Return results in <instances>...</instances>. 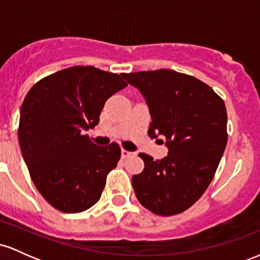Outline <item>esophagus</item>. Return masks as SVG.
<instances>
[{
  "label": "esophagus",
  "instance_id": "34e87169",
  "mask_svg": "<svg viewBox=\"0 0 260 260\" xmlns=\"http://www.w3.org/2000/svg\"><path fill=\"white\" fill-rule=\"evenodd\" d=\"M133 154L134 153H132V151H128V150H126V149H122V151H121V155L123 159H126V157L131 156V155H133Z\"/></svg>",
  "mask_w": 260,
  "mask_h": 260
}]
</instances>
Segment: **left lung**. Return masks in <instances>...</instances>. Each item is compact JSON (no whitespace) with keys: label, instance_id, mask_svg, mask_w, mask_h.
<instances>
[{"label":"left lung","instance_id":"8db88e82","mask_svg":"<svg viewBox=\"0 0 260 260\" xmlns=\"http://www.w3.org/2000/svg\"><path fill=\"white\" fill-rule=\"evenodd\" d=\"M122 76L147 101L149 136H164L169 148L161 160L139 154L144 170L132 177L137 198L156 215L180 214L207 190L221 160L228 144L225 103L202 80L172 70Z\"/></svg>","mask_w":260,"mask_h":260}]
</instances>
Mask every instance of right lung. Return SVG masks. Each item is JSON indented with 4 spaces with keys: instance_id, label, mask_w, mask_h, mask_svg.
<instances>
[{
    "instance_id": "add662e5",
    "label": "right lung",
    "mask_w": 260,
    "mask_h": 260,
    "mask_svg": "<svg viewBox=\"0 0 260 260\" xmlns=\"http://www.w3.org/2000/svg\"><path fill=\"white\" fill-rule=\"evenodd\" d=\"M116 73L74 66L31 86L20 107V150L37 189L62 213H80L100 199L117 166V143L98 147L83 134L99 123L106 100L126 88Z\"/></svg>"
}]
</instances>
